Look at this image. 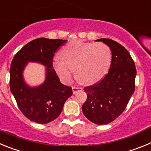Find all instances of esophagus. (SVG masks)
<instances>
[{"label": "esophagus", "instance_id": "34e87169", "mask_svg": "<svg viewBox=\"0 0 151 151\" xmlns=\"http://www.w3.org/2000/svg\"><path fill=\"white\" fill-rule=\"evenodd\" d=\"M72 88H73V94H76L77 91H81L82 90V88H80V87H76V86H73L72 87Z\"/></svg>", "mask_w": 151, "mask_h": 151}]
</instances>
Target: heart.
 I'll return each mask as SVG.
<instances>
[{
	"label": "heart",
	"mask_w": 151,
	"mask_h": 151,
	"mask_svg": "<svg viewBox=\"0 0 151 151\" xmlns=\"http://www.w3.org/2000/svg\"><path fill=\"white\" fill-rule=\"evenodd\" d=\"M60 57L61 60L54 61V67L63 81L70 82L76 69L77 79L82 84L91 85L98 82L107 73L112 53L110 47L102 42L76 40L64 47Z\"/></svg>",
	"instance_id": "heart-1"
}]
</instances>
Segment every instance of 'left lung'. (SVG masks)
Returning <instances> with one entry per match:
<instances>
[{"label":"left lung","mask_w":151,"mask_h":151,"mask_svg":"<svg viewBox=\"0 0 151 151\" xmlns=\"http://www.w3.org/2000/svg\"><path fill=\"white\" fill-rule=\"evenodd\" d=\"M110 47L112 61L107 74L100 82L84 88L87 100L82 112L91 122L106 125L114 121L127 106L135 88L136 69L130 54L122 45L109 38H101Z\"/></svg>","instance_id":"8db88e82"}]
</instances>
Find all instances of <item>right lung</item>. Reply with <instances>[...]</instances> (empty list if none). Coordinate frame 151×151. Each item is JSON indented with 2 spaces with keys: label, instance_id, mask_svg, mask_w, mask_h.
<instances>
[{
  "label": "right lung",
  "instance_id": "add662e5",
  "mask_svg": "<svg viewBox=\"0 0 151 151\" xmlns=\"http://www.w3.org/2000/svg\"><path fill=\"white\" fill-rule=\"evenodd\" d=\"M67 40L36 38L16 54L10 69V88L18 107L29 120L46 124L59 116L66 100L73 94L71 87L63 85L53 68L54 54ZM28 62L46 66L45 82L31 88L24 82L22 71Z\"/></svg>",
  "mask_w": 151,
  "mask_h": 151
}]
</instances>
